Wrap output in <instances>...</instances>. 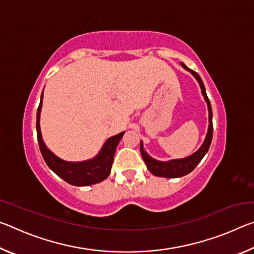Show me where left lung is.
Masks as SVG:
<instances>
[{"mask_svg":"<svg viewBox=\"0 0 254 254\" xmlns=\"http://www.w3.org/2000/svg\"><path fill=\"white\" fill-rule=\"evenodd\" d=\"M182 66L186 70L191 72V75L195 77L200 86L201 94H203V96L205 98L206 103H207V107H208V122H209L208 131H207V134H206L203 144H201V147L197 150L195 153H192L191 156L186 157V158L175 159V160H170V161H159V160H156V159L150 157L149 154L144 151L142 141H141L140 151H141V154H142V158L145 162V165H147V168L149 169L150 173L154 176H158V177L179 178V177H183V176L188 175L189 173H191V171L196 168V166L200 162L201 159L204 158L205 154L207 153L210 142H212V139H213L212 106H210V102L207 97V94H206L203 80H201L199 75L197 74L196 71L189 69V68L185 65V64L182 63Z\"/></svg>","mask_w":254,"mask_h":254,"instance_id":"obj_1","label":"left lung"}]
</instances>
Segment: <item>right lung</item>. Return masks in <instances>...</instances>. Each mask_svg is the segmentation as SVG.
Returning a JSON list of instances; mask_svg holds the SVG:
<instances>
[{
	"instance_id": "obj_1",
	"label": "right lung",
	"mask_w": 254,
	"mask_h": 254,
	"mask_svg": "<svg viewBox=\"0 0 254 254\" xmlns=\"http://www.w3.org/2000/svg\"><path fill=\"white\" fill-rule=\"evenodd\" d=\"M42 97H44V93L41 94L40 104L37 110V137L42 157H44L49 168L56 175H58L60 178L65 180L68 184L74 185V186H89V185L100 183L109 177L112 163H113L114 160L115 150H117L118 144L120 140L122 139L124 132L109 137L102 147L100 153L95 158L91 159V160L81 162H69L63 160V159L55 156L46 147L44 140H42L40 131V112L42 106Z\"/></svg>"
}]
</instances>
